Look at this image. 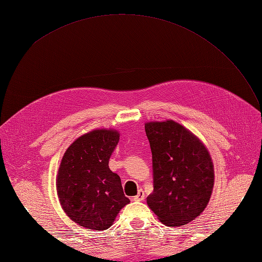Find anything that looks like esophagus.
<instances>
[{
    "label": "esophagus",
    "instance_id": "34e87169",
    "mask_svg": "<svg viewBox=\"0 0 262 262\" xmlns=\"http://www.w3.org/2000/svg\"><path fill=\"white\" fill-rule=\"evenodd\" d=\"M144 198H145V193H144V191L141 189V190L138 191V193L134 197V200L135 202H141V200H144Z\"/></svg>",
    "mask_w": 262,
    "mask_h": 262
}]
</instances>
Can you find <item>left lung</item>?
Masks as SVG:
<instances>
[{
  "mask_svg": "<svg viewBox=\"0 0 262 262\" xmlns=\"http://www.w3.org/2000/svg\"><path fill=\"white\" fill-rule=\"evenodd\" d=\"M145 132L152 151L153 192L147 205L166 226H181L207 206L214 165L207 148L173 120L151 121Z\"/></svg>",
  "mask_w": 262,
  "mask_h": 262,
  "instance_id": "1",
  "label": "left lung"
}]
</instances>
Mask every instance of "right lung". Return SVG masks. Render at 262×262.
I'll return each mask as SVG.
<instances>
[{
	"label": "right lung",
	"mask_w": 262,
	"mask_h": 262,
	"mask_svg": "<svg viewBox=\"0 0 262 262\" xmlns=\"http://www.w3.org/2000/svg\"><path fill=\"white\" fill-rule=\"evenodd\" d=\"M119 142L115 129H96L82 135L66 149L56 188L62 208L86 230H107L119 210L129 204L120 178L109 169Z\"/></svg>",
	"instance_id": "right-lung-1"
}]
</instances>
